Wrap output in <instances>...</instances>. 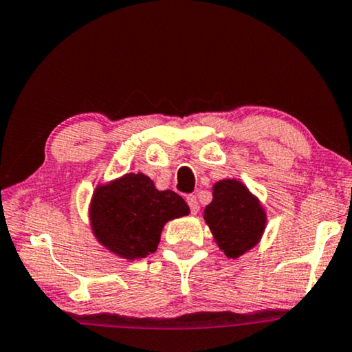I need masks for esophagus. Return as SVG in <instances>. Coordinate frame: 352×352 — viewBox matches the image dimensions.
<instances>
[{"instance_id":"1","label":"esophagus","mask_w":352,"mask_h":352,"mask_svg":"<svg viewBox=\"0 0 352 352\" xmlns=\"http://www.w3.org/2000/svg\"><path fill=\"white\" fill-rule=\"evenodd\" d=\"M186 202H188V206H190V208H191V213L196 214L199 212V202H197L196 196H188L186 197Z\"/></svg>"}]
</instances>
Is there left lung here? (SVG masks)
Instances as JSON below:
<instances>
[{
	"label": "left lung",
	"instance_id": "left-lung-1",
	"mask_svg": "<svg viewBox=\"0 0 352 352\" xmlns=\"http://www.w3.org/2000/svg\"><path fill=\"white\" fill-rule=\"evenodd\" d=\"M204 219L219 250L237 259L259 243L267 213L242 182L226 178L213 185V199L204 210Z\"/></svg>",
	"mask_w": 352,
	"mask_h": 352
}]
</instances>
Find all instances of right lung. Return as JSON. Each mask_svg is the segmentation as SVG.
I'll return each mask as SVG.
<instances>
[{
	"label": "right lung",
	"mask_w": 352,
	"mask_h": 352,
	"mask_svg": "<svg viewBox=\"0 0 352 352\" xmlns=\"http://www.w3.org/2000/svg\"><path fill=\"white\" fill-rule=\"evenodd\" d=\"M88 214L98 242L118 258L134 261L155 253L164 224L190 214V207L177 192L156 190L142 172H131L98 185Z\"/></svg>",
	"instance_id": "obj_1"
}]
</instances>
